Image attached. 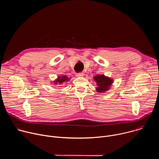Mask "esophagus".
Masks as SVG:
<instances>
[{"instance_id":"esophagus-1","label":"esophagus","mask_w":159,"mask_h":159,"mask_svg":"<svg viewBox=\"0 0 159 159\" xmlns=\"http://www.w3.org/2000/svg\"><path fill=\"white\" fill-rule=\"evenodd\" d=\"M76 76L79 77H82L83 76V73L82 72H79V73H77L76 74Z\"/></svg>"}]
</instances>
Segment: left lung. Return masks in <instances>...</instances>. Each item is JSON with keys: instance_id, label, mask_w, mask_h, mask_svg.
I'll return each instance as SVG.
<instances>
[{"instance_id": "1", "label": "left lung", "mask_w": 159, "mask_h": 159, "mask_svg": "<svg viewBox=\"0 0 159 159\" xmlns=\"http://www.w3.org/2000/svg\"><path fill=\"white\" fill-rule=\"evenodd\" d=\"M94 79L97 82V90L99 93H104L106 90H108V87L111 86L112 83L111 79L105 77L104 75H98Z\"/></svg>"}]
</instances>
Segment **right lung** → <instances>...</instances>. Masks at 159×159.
Segmentation results:
<instances>
[{
	"label": "right lung",
	"instance_id": "right-lung-1",
	"mask_svg": "<svg viewBox=\"0 0 159 159\" xmlns=\"http://www.w3.org/2000/svg\"><path fill=\"white\" fill-rule=\"evenodd\" d=\"M68 80H69V79H68V77L64 75V76H62L61 77H59L55 83V84H57V83L61 84V83L64 82L65 81H68Z\"/></svg>",
	"mask_w": 159,
	"mask_h": 159
}]
</instances>
